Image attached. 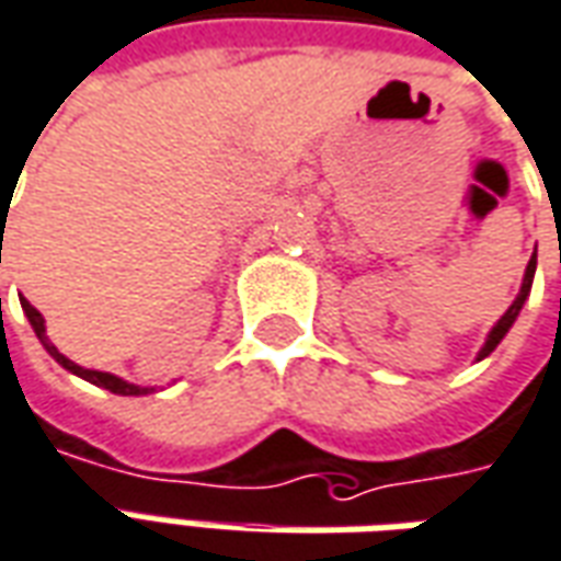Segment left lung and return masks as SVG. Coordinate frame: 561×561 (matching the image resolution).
I'll list each match as a JSON object with an SVG mask.
<instances>
[{
  "mask_svg": "<svg viewBox=\"0 0 561 561\" xmlns=\"http://www.w3.org/2000/svg\"><path fill=\"white\" fill-rule=\"evenodd\" d=\"M535 267H538V252L531 254V261H528L526 267V276H523V285H519V294H516V300H513L511 307H507V312L501 316L495 324H492V331L485 334V343L483 348L477 352V362H483V358H489L492 352H495V346H499L501 340L507 336V331L513 328V321H516V316H519V309H523V304L528 300V294H531V282H535Z\"/></svg>",
  "mask_w": 561,
  "mask_h": 561,
  "instance_id": "obj_1",
  "label": "left lung"
}]
</instances>
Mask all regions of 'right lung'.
<instances>
[{
	"label": "right lung",
	"mask_w": 561,
	"mask_h": 561,
	"mask_svg": "<svg viewBox=\"0 0 561 561\" xmlns=\"http://www.w3.org/2000/svg\"><path fill=\"white\" fill-rule=\"evenodd\" d=\"M0 249H2V245H0ZM21 307H23V316H26V319H30V324H33L35 336H38V343L48 348L50 358L60 364V367H66L69 374L81 376V379H88V382L100 386V389H108L112 394H124V398H130V394H136V398H139V394H148V391H154V389H145V386H136V382H127V379H121V376H115V374H103V370H88V367H81V364L69 362V358L62 355L60 348L54 346V343L48 340V331H45V319H42V312H38V309H35L33 304L26 300V297L21 300Z\"/></svg>",
	"instance_id": "add662e5"
}]
</instances>
